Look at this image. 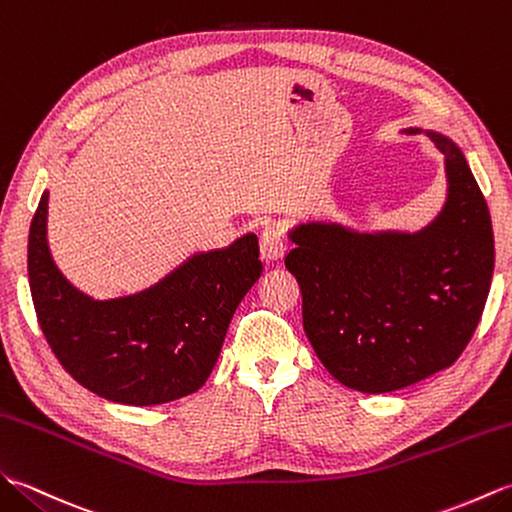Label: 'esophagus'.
<instances>
[{"label":"esophagus","instance_id":"1","mask_svg":"<svg viewBox=\"0 0 512 512\" xmlns=\"http://www.w3.org/2000/svg\"><path fill=\"white\" fill-rule=\"evenodd\" d=\"M287 252L285 230L278 223H269L260 232V256L265 260H278Z\"/></svg>","mask_w":512,"mask_h":512}]
</instances>
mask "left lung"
Wrapping results in <instances>:
<instances>
[{
	"instance_id": "8db88e82",
	"label": "left lung",
	"mask_w": 512,
	"mask_h": 512,
	"mask_svg": "<svg viewBox=\"0 0 512 512\" xmlns=\"http://www.w3.org/2000/svg\"><path fill=\"white\" fill-rule=\"evenodd\" d=\"M427 135L445 157L449 190L423 230L304 223L289 234L285 265L302 291L304 333L324 368L357 392H394L449 368L491 289L495 245L482 190L458 146Z\"/></svg>"
}]
</instances>
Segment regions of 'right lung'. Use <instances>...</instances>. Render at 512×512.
Returning <instances> with one entry per match:
<instances>
[{
  "mask_svg": "<svg viewBox=\"0 0 512 512\" xmlns=\"http://www.w3.org/2000/svg\"><path fill=\"white\" fill-rule=\"evenodd\" d=\"M48 192L28 236V280L41 331L70 377L102 399L160 405L197 392L219 359L232 315L263 274L258 238L197 254L155 287L92 300L56 269Z\"/></svg>",
  "mask_w": 512,
  "mask_h": 512,
  "instance_id": "obj_1",
  "label": "right lung"
}]
</instances>
